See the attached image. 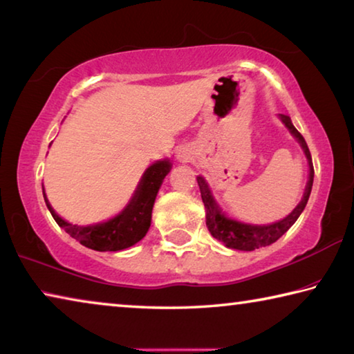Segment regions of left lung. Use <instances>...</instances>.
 <instances>
[{
    "label": "left lung",
    "instance_id": "8db88e82",
    "mask_svg": "<svg viewBox=\"0 0 354 354\" xmlns=\"http://www.w3.org/2000/svg\"><path fill=\"white\" fill-rule=\"evenodd\" d=\"M280 119L286 125L288 130L291 131L292 136L299 140V144L301 149H304L305 156L308 159V165H310V179H308L304 198H301V201L297 204V207H295L286 218H283V220H280L274 224H268V226H252V224H244L240 221L230 220V218L224 215L221 209L218 207L214 196L210 194V189L207 183H205V179L203 176L196 178L199 190H201L204 207H205V224H207L209 232L212 234L214 239L220 240L226 248L239 249V250H254V249L265 248V246H269V244L275 243L295 221H297V218L300 216L301 212H304L305 205L308 203V198H310L311 189H313V179H314V167H313L310 149H308L304 136L295 130L291 119L285 114H280Z\"/></svg>",
    "mask_w": 354,
    "mask_h": 354
}]
</instances>
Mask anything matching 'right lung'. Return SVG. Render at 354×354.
Listing matches in <instances>:
<instances>
[{"instance_id": "1", "label": "right lung", "mask_w": 354, "mask_h": 354, "mask_svg": "<svg viewBox=\"0 0 354 354\" xmlns=\"http://www.w3.org/2000/svg\"><path fill=\"white\" fill-rule=\"evenodd\" d=\"M170 169V160H158V162L150 165L145 170L127 207L119 215L105 223L89 224V226L71 224L55 214L46 195H44V201H46L50 215L54 216L57 224L83 246L99 250V252H106V250L115 252V250L127 249L136 244L149 232L153 204H155L160 184H162Z\"/></svg>"}]
</instances>
